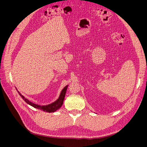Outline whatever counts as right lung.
I'll return each mask as SVG.
<instances>
[{
  "mask_svg": "<svg viewBox=\"0 0 147 147\" xmlns=\"http://www.w3.org/2000/svg\"><path fill=\"white\" fill-rule=\"evenodd\" d=\"M67 88H68V85H67L63 89V90H62L61 92V94L59 95V98L57 99L56 101L53 102V103H51L50 104H48L47 105H40L38 104H34V103H32V102H30L28 99L25 98L24 96L22 95L19 91H18V92L20 96L22 97V98H23V99L26 102V103L28 104L29 105H30L31 106H32L33 107L39 109V110H41L43 111V112L52 113V112H56V110L60 109L61 107V106L63 105V102L64 100V97L65 96V93L67 91Z\"/></svg>",
  "mask_w": 147,
  "mask_h": 147,
  "instance_id": "obj_1",
  "label": "right lung"
}]
</instances>
